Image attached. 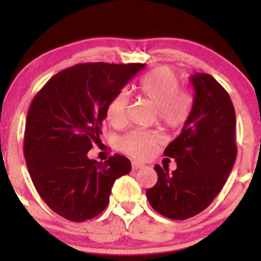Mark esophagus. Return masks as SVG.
<instances>
[{"mask_svg":"<svg viewBox=\"0 0 261 261\" xmlns=\"http://www.w3.org/2000/svg\"><path fill=\"white\" fill-rule=\"evenodd\" d=\"M132 167H133V170H140V169H144L145 165L140 162L134 160V162H132Z\"/></svg>","mask_w":261,"mask_h":261,"instance_id":"34e87169","label":"esophagus"}]
</instances>
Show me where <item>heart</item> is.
<instances>
[{"label": "heart", "instance_id": "1", "mask_svg": "<svg viewBox=\"0 0 261 261\" xmlns=\"http://www.w3.org/2000/svg\"><path fill=\"white\" fill-rule=\"evenodd\" d=\"M179 78L167 66L156 67L141 78L139 84L140 94L151 101L156 108L158 122L169 130L184 127L194 108V97L185 89H179ZM128 95L119 91L110 99L106 109L107 120L115 127L126 121ZM158 142L153 133L133 130L120 140V146L128 154L137 158H147Z\"/></svg>", "mask_w": 261, "mask_h": 261}]
</instances>
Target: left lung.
<instances>
[{
    "mask_svg": "<svg viewBox=\"0 0 261 261\" xmlns=\"http://www.w3.org/2000/svg\"><path fill=\"white\" fill-rule=\"evenodd\" d=\"M194 108L179 137L164 154L176 160L169 173L155 165L158 181L147 189L149 204L163 216L187 220L203 212L219 195L237 159L235 110L228 92L208 73L190 77Z\"/></svg>",
    "mask_w": 261,
    "mask_h": 261,
    "instance_id": "1",
    "label": "left lung"
}]
</instances>
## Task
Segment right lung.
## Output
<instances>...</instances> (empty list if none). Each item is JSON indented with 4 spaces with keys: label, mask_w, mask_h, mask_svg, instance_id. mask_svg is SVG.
<instances>
[{
    "label": "right lung",
    "mask_w": 261,
    "mask_h": 261,
    "mask_svg": "<svg viewBox=\"0 0 261 261\" xmlns=\"http://www.w3.org/2000/svg\"><path fill=\"white\" fill-rule=\"evenodd\" d=\"M145 64H78L55 74L27 114L23 153L38 194L53 212L73 222L107 208L117 178L129 173L120 154L105 163L88 158L99 140L110 99Z\"/></svg>",
    "instance_id": "1"
}]
</instances>
